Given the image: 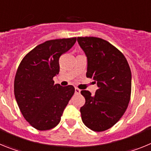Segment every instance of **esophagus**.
<instances>
[{"mask_svg":"<svg viewBox=\"0 0 151 151\" xmlns=\"http://www.w3.org/2000/svg\"><path fill=\"white\" fill-rule=\"evenodd\" d=\"M80 91H80L78 88H75V93H76V94H80Z\"/></svg>","mask_w":151,"mask_h":151,"instance_id":"obj_1","label":"esophagus"}]
</instances>
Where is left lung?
<instances>
[{
  "label": "left lung",
  "instance_id": "1",
  "mask_svg": "<svg viewBox=\"0 0 151 151\" xmlns=\"http://www.w3.org/2000/svg\"><path fill=\"white\" fill-rule=\"evenodd\" d=\"M78 45L87 57L86 76L93 78L98 89L91 95L81 94L85 104L80 109L83 123L95 132L111 128L129 105L132 90V73L123 54L110 42L96 37H78Z\"/></svg>",
  "mask_w": 151,
  "mask_h": 151
}]
</instances>
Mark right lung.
Here are the masks:
<instances>
[{
	"label": "right lung",
	"mask_w": 151,
	"mask_h": 151,
	"mask_svg": "<svg viewBox=\"0 0 151 151\" xmlns=\"http://www.w3.org/2000/svg\"><path fill=\"white\" fill-rule=\"evenodd\" d=\"M76 38L47 41L36 46L21 61L14 80V94L24 118L32 127L48 130L58 125L75 92L73 85H54L59 74L60 57Z\"/></svg>",
	"instance_id": "1"
}]
</instances>
